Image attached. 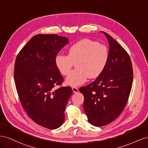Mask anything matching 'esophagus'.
Listing matches in <instances>:
<instances>
[{"instance_id": "34e87169", "label": "esophagus", "mask_w": 148, "mask_h": 148, "mask_svg": "<svg viewBox=\"0 0 148 148\" xmlns=\"http://www.w3.org/2000/svg\"><path fill=\"white\" fill-rule=\"evenodd\" d=\"M72 90L75 93H77L78 92V89L77 87H72Z\"/></svg>"}]
</instances>
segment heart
Listing matches in <instances>:
<instances>
[{
    "mask_svg": "<svg viewBox=\"0 0 148 148\" xmlns=\"http://www.w3.org/2000/svg\"><path fill=\"white\" fill-rule=\"evenodd\" d=\"M109 59L107 47L91 39H84L75 43L68 50V55H57L55 64L60 73L64 76L70 73L74 63L77 69L70 73L66 83L78 86L86 79L96 78L105 69Z\"/></svg>",
    "mask_w": 148,
    "mask_h": 148,
    "instance_id": "1",
    "label": "heart"
}]
</instances>
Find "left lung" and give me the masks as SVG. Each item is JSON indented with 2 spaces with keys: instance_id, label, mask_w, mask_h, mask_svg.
Segmentation results:
<instances>
[{
  "instance_id": "obj_1",
  "label": "left lung",
  "mask_w": 148,
  "mask_h": 148,
  "mask_svg": "<svg viewBox=\"0 0 148 148\" xmlns=\"http://www.w3.org/2000/svg\"><path fill=\"white\" fill-rule=\"evenodd\" d=\"M109 44L105 69L95 82L79 89L89 123L102 127L112 122L126 106L133 82V68L127 51L104 31Z\"/></svg>"
}]
</instances>
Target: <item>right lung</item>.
Segmentation results:
<instances>
[{
	"label": "right lung",
	"instance_id": "add662e5",
	"mask_svg": "<svg viewBox=\"0 0 148 148\" xmlns=\"http://www.w3.org/2000/svg\"><path fill=\"white\" fill-rule=\"evenodd\" d=\"M69 42L57 34H37L18 54L14 79L21 105L34 122L48 129L60 127L72 89L60 85L64 78L55 64L61 49Z\"/></svg>",
	"mask_w": 148,
	"mask_h": 148
}]
</instances>
